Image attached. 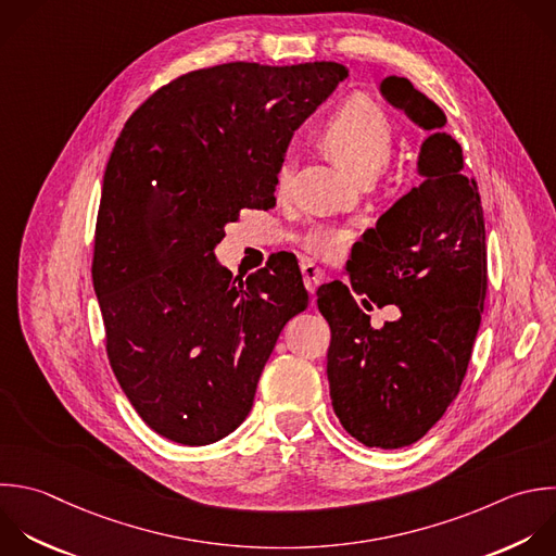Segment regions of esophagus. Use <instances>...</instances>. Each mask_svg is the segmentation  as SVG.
Wrapping results in <instances>:
<instances>
[{
	"label": "esophagus",
	"mask_w": 556,
	"mask_h": 556,
	"mask_svg": "<svg viewBox=\"0 0 556 556\" xmlns=\"http://www.w3.org/2000/svg\"><path fill=\"white\" fill-rule=\"evenodd\" d=\"M302 276H304V285L308 289V293L313 295L317 291V287L324 282V271L311 263H302Z\"/></svg>",
	"instance_id": "34e87169"
}]
</instances>
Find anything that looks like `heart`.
<instances>
[{"mask_svg":"<svg viewBox=\"0 0 556 556\" xmlns=\"http://www.w3.org/2000/svg\"><path fill=\"white\" fill-rule=\"evenodd\" d=\"M321 146L350 169L361 182L374 180L387 165L393 146V126L387 113L367 96H350L319 130ZM278 191L291 187V163L285 161L276 174ZM350 241L345 228L315 226L302 237V245L321 258L337 256Z\"/></svg>","mask_w":556,"mask_h":556,"instance_id":"heart-1","label":"heart"}]
</instances>
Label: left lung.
I'll use <instances>...</instances> for the list:
<instances>
[{
	"instance_id": "1",
	"label": "left lung",
	"mask_w": 556,
	"mask_h": 556,
	"mask_svg": "<svg viewBox=\"0 0 556 556\" xmlns=\"http://www.w3.org/2000/svg\"><path fill=\"white\" fill-rule=\"evenodd\" d=\"M380 96L428 132L417 154L419 187L402 195L354 243L350 287L317 289L330 326L328 382L341 426L369 447L421 439L456 397L486 293L484 219L463 150L443 111L410 80L387 76ZM364 305L395 303L401 317L371 329Z\"/></svg>"
}]
</instances>
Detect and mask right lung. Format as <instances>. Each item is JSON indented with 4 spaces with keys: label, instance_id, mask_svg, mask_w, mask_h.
Segmentation results:
<instances>
[{
    "label": "right lung",
    "instance_id": "right-lung-1",
    "mask_svg": "<svg viewBox=\"0 0 556 556\" xmlns=\"http://www.w3.org/2000/svg\"><path fill=\"white\" fill-rule=\"evenodd\" d=\"M348 78L339 63L198 70L126 122L104 174L93 287L113 371L159 434L208 445L248 417L285 324L308 306L298 263L241 278L217 243L276 206L293 132Z\"/></svg>",
    "mask_w": 556,
    "mask_h": 556
}]
</instances>
